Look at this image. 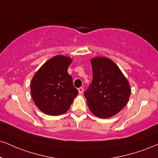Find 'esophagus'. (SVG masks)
Segmentation results:
<instances>
[{
	"label": "esophagus",
	"mask_w": 158,
	"mask_h": 158,
	"mask_svg": "<svg viewBox=\"0 0 158 158\" xmlns=\"http://www.w3.org/2000/svg\"><path fill=\"white\" fill-rule=\"evenodd\" d=\"M78 90H79V94H82L83 91H84V89H83V87H79V89H78Z\"/></svg>",
	"instance_id": "34e87169"
}]
</instances>
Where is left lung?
<instances>
[{"mask_svg": "<svg viewBox=\"0 0 158 158\" xmlns=\"http://www.w3.org/2000/svg\"><path fill=\"white\" fill-rule=\"evenodd\" d=\"M93 81L85 92L87 104L94 115L108 118L120 112L131 94L130 83L113 60L103 56L91 60Z\"/></svg>", "mask_w": 158, "mask_h": 158, "instance_id": "left-lung-1", "label": "left lung"}]
</instances>
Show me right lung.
Instances as JSON below:
<instances>
[{
  "instance_id": "right-lung-1",
  "label": "right lung",
  "mask_w": 158,
  "mask_h": 158,
  "mask_svg": "<svg viewBox=\"0 0 158 158\" xmlns=\"http://www.w3.org/2000/svg\"><path fill=\"white\" fill-rule=\"evenodd\" d=\"M68 56L57 55L45 62L31 81V94L38 109L49 115L67 112L79 94L68 73L72 62Z\"/></svg>"
}]
</instances>
